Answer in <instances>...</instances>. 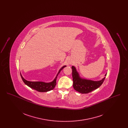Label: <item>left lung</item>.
<instances>
[{"label": "left lung", "instance_id": "obj_1", "mask_svg": "<svg viewBox=\"0 0 128 128\" xmlns=\"http://www.w3.org/2000/svg\"><path fill=\"white\" fill-rule=\"evenodd\" d=\"M72 70L73 88L76 91L82 94H88L98 89L102 84L106 78V77H104L103 79L99 81L82 79L80 77L75 68L72 66ZM106 75V74L105 75V76Z\"/></svg>", "mask_w": 128, "mask_h": 128}]
</instances>
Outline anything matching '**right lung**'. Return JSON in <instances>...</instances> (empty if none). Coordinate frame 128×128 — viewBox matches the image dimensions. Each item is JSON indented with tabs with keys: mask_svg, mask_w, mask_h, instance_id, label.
Wrapping results in <instances>:
<instances>
[{
	"mask_svg": "<svg viewBox=\"0 0 128 128\" xmlns=\"http://www.w3.org/2000/svg\"><path fill=\"white\" fill-rule=\"evenodd\" d=\"M65 67H66V66H64L62 67L59 70L53 82L49 83H46L41 82H30L25 80L21 74L20 76L25 84L30 87L31 88L34 89L39 92H46L51 91L55 88L56 85V80L57 78V76H58V74L60 73L61 70H62L63 68Z\"/></svg>",
	"mask_w": 128,
	"mask_h": 128,
	"instance_id": "obj_1",
	"label": "right lung"
}]
</instances>
